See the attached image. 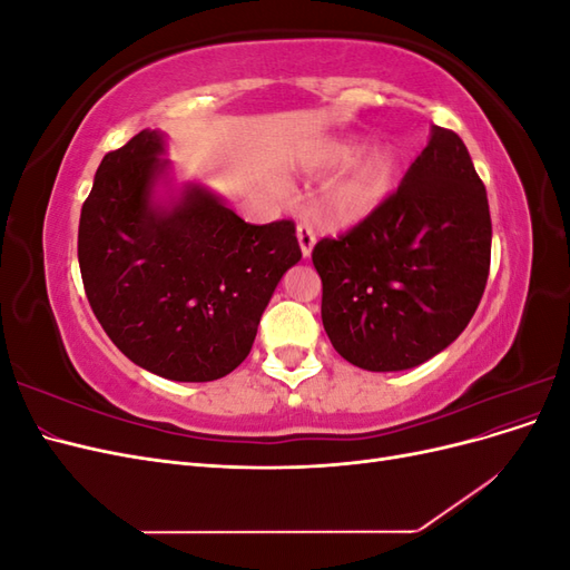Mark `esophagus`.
Listing matches in <instances>:
<instances>
[{
	"label": "esophagus",
	"instance_id": "1",
	"mask_svg": "<svg viewBox=\"0 0 570 570\" xmlns=\"http://www.w3.org/2000/svg\"><path fill=\"white\" fill-rule=\"evenodd\" d=\"M297 239H299V247H302V254H304V256H308V254H312L314 245H316V239H318V233H316V228L312 226V223H306V220H302V223H299V226H297Z\"/></svg>",
	"mask_w": 570,
	"mask_h": 570
}]
</instances>
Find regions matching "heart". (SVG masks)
Listing matches in <instances>:
<instances>
[{"label": "heart", "instance_id": "obj_1", "mask_svg": "<svg viewBox=\"0 0 570 570\" xmlns=\"http://www.w3.org/2000/svg\"><path fill=\"white\" fill-rule=\"evenodd\" d=\"M356 142L344 140L325 154L327 166H340L354 156ZM352 159V158H351ZM353 160V159H352ZM394 176V157L387 147H368L344 168L327 193V206L342 220H358L368 216L387 195Z\"/></svg>", "mask_w": 570, "mask_h": 570}]
</instances>
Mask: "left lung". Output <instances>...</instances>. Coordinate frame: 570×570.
<instances>
[{
    "label": "left lung",
    "mask_w": 570,
    "mask_h": 570,
    "mask_svg": "<svg viewBox=\"0 0 570 570\" xmlns=\"http://www.w3.org/2000/svg\"><path fill=\"white\" fill-rule=\"evenodd\" d=\"M490 249L485 185L461 137L433 126L396 193L312 252L333 347L366 371H404L433 358L473 318Z\"/></svg>",
    "instance_id": "obj_1"
}]
</instances>
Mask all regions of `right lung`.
<instances>
[{"instance_id":"obj_1","label":"right lung","mask_w":570,"mask_h":570,"mask_svg":"<svg viewBox=\"0 0 570 570\" xmlns=\"http://www.w3.org/2000/svg\"><path fill=\"white\" fill-rule=\"evenodd\" d=\"M164 135L137 132L101 159L78 228L85 295L132 364L178 383L228 375L247 358L275 285L302 258L292 220L252 226L187 185L151 202Z\"/></svg>"}]
</instances>
